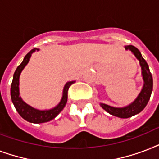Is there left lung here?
I'll return each instance as SVG.
<instances>
[{
	"label": "left lung",
	"mask_w": 159,
	"mask_h": 159,
	"mask_svg": "<svg viewBox=\"0 0 159 159\" xmlns=\"http://www.w3.org/2000/svg\"><path fill=\"white\" fill-rule=\"evenodd\" d=\"M125 50H130L135 55V57L139 60L140 66H141V70H142L143 80V86L142 90L132 104L125 107L117 108V107H112L108 104L100 103V106L105 111L114 116L122 118V119L129 118V117L134 116L142 111L147 105L152 91V74L150 72L147 62L143 58L140 51L134 45H127L125 46Z\"/></svg>",
	"instance_id": "left-lung-1"
}]
</instances>
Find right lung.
<instances>
[{"label":"right lung","instance_id":"add662e5","mask_svg":"<svg viewBox=\"0 0 159 159\" xmlns=\"http://www.w3.org/2000/svg\"><path fill=\"white\" fill-rule=\"evenodd\" d=\"M39 49H33L25 56L24 60L16 68L15 71L14 75H13V80H12L11 86V96L12 103L14 104L15 108L16 111L19 113V114L25 119L26 121L30 123H34V124H41V123H45L49 122L55 119L60 112L62 111L64 107L66 106L67 103V99H68V89L70 86L74 84L75 81H69L66 84V85L63 89L62 99L60 102L58 104V105L53 108V109H48V110H40V109H35L33 107L30 106L29 104L25 103L22 100L21 97L20 96L19 90V79L20 75L25 66H26L29 62L30 58L32 55V53L35 51H38Z\"/></svg>","mask_w":159,"mask_h":159}]
</instances>
